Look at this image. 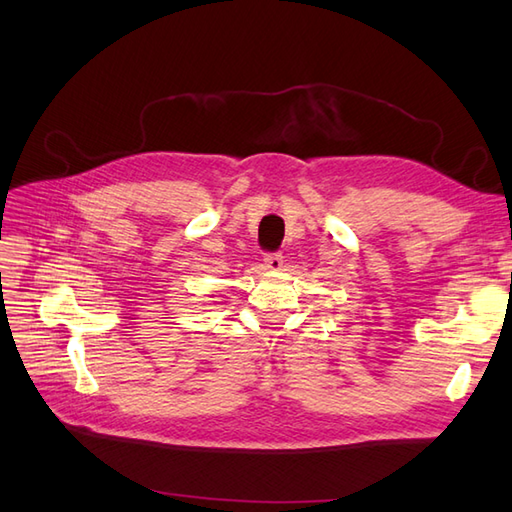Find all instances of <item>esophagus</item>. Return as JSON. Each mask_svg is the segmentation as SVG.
I'll return each mask as SVG.
<instances>
[{"label":"esophagus","instance_id":"obj_1","mask_svg":"<svg viewBox=\"0 0 512 512\" xmlns=\"http://www.w3.org/2000/svg\"><path fill=\"white\" fill-rule=\"evenodd\" d=\"M265 267L267 269H271V271H277V269H282V262H284V256L280 254V252H271V254H265Z\"/></svg>","mask_w":512,"mask_h":512}]
</instances>
